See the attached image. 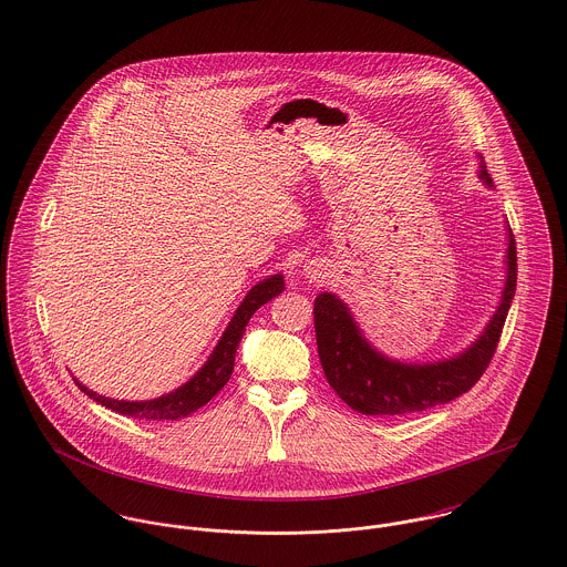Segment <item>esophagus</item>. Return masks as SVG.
Listing matches in <instances>:
<instances>
[{"mask_svg": "<svg viewBox=\"0 0 567 567\" xmlns=\"http://www.w3.org/2000/svg\"><path fill=\"white\" fill-rule=\"evenodd\" d=\"M313 278H319V276H313Z\"/></svg>", "mask_w": 567, "mask_h": 567, "instance_id": "obj_1", "label": "esophagus"}]
</instances>
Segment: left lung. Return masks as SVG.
<instances>
[{
  "label": "left lung",
  "instance_id": "left-lung-1",
  "mask_svg": "<svg viewBox=\"0 0 567 567\" xmlns=\"http://www.w3.org/2000/svg\"><path fill=\"white\" fill-rule=\"evenodd\" d=\"M478 178L494 187L483 156ZM506 280L496 313L463 352L433 363H402L378 352L365 339L348 305L334 293L315 298L317 352L337 395L363 415H406L445 404L470 391L487 370L501 341L517 282V254L506 226Z\"/></svg>",
  "mask_w": 567,
  "mask_h": 567
}]
</instances>
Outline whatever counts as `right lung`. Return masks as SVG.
<instances>
[{
    "label": "right lung",
    "instance_id": "right-lung-1",
    "mask_svg": "<svg viewBox=\"0 0 567 567\" xmlns=\"http://www.w3.org/2000/svg\"><path fill=\"white\" fill-rule=\"evenodd\" d=\"M285 291V278L282 274H274L265 280H260L258 285H254L248 291V296L244 298V302L239 305V309L233 315L230 323L226 326L221 339L217 341L215 350L210 352V357L206 359V363L193 374V377L181 384L178 389L154 398V400H138V402H130V400H113V398H104L91 389H86L78 378L75 384L80 391H84L89 398H93L97 404L122 413L127 417H136V420H181L187 417L190 413H195L197 409H202L213 395H217L224 384L230 380L233 368H235V354L239 348V341L246 332V326L262 305H267L271 298L280 296Z\"/></svg>",
    "mask_w": 567,
    "mask_h": 567
}]
</instances>
